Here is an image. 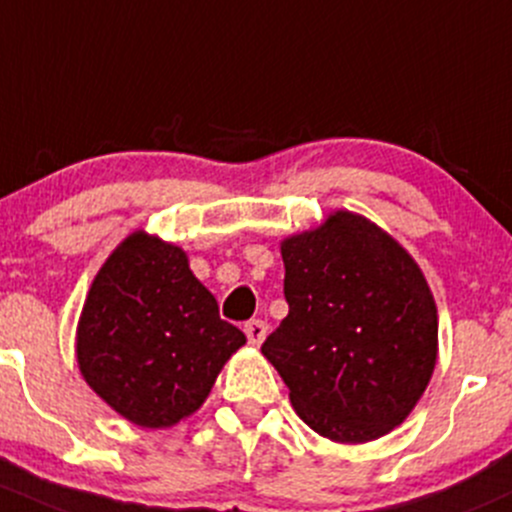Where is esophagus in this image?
<instances>
[{
  "mask_svg": "<svg viewBox=\"0 0 512 512\" xmlns=\"http://www.w3.org/2000/svg\"><path fill=\"white\" fill-rule=\"evenodd\" d=\"M245 336H247V341H250V346H260V343L265 341V336H267V324H265V321H260V319L247 321Z\"/></svg>",
  "mask_w": 512,
  "mask_h": 512,
  "instance_id": "34e87169",
  "label": "esophagus"
}]
</instances>
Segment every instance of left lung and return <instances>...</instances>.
<instances>
[{"instance_id":"left-lung-1","label":"left lung","mask_w":512,"mask_h":512,"mask_svg":"<svg viewBox=\"0 0 512 512\" xmlns=\"http://www.w3.org/2000/svg\"><path fill=\"white\" fill-rule=\"evenodd\" d=\"M289 314L262 355L294 412L336 444L400 427L432 380L439 316L427 277L380 225L333 211L279 242Z\"/></svg>"}]
</instances>
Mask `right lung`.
Returning a JSON list of instances; mask_svg holds the SVG:
<instances>
[{
    "label": "right lung",
    "instance_id": "add662e5",
    "mask_svg": "<svg viewBox=\"0 0 512 512\" xmlns=\"http://www.w3.org/2000/svg\"><path fill=\"white\" fill-rule=\"evenodd\" d=\"M242 346L245 333L220 319L186 252L147 230H134L110 252L75 331L85 383L144 429L191 417Z\"/></svg>",
    "mask_w": 512,
    "mask_h": 512
}]
</instances>
